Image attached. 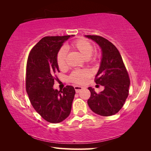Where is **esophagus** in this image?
<instances>
[{
    "instance_id": "esophagus-1",
    "label": "esophagus",
    "mask_w": 151,
    "mask_h": 151,
    "mask_svg": "<svg viewBox=\"0 0 151 151\" xmlns=\"http://www.w3.org/2000/svg\"><path fill=\"white\" fill-rule=\"evenodd\" d=\"M75 91L76 93H78L80 92L82 89H83V87L82 86H75Z\"/></svg>"
}]
</instances>
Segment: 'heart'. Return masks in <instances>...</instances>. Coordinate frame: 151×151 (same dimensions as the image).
I'll list each match as a JSON object with an SVG mask.
<instances>
[{"mask_svg": "<svg viewBox=\"0 0 151 151\" xmlns=\"http://www.w3.org/2000/svg\"><path fill=\"white\" fill-rule=\"evenodd\" d=\"M70 48L77 50L85 59H88L91 57L93 52V47L91 43L85 39L77 40L71 44L70 47L66 46L65 48H62L58 52L57 64L60 69H63L66 66V51ZM91 60V58H89ZM91 75L90 71L87 70H76L70 75V80L77 84H84L88 81Z\"/></svg>", "mask_w": 151, "mask_h": 151, "instance_id": "heart-1", "label": "heart"}]
</instances>
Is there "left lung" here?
<instances>
[{
    "mask_svg": "<svg viewBox=\"0 0 151 151\" xmlns=\"http://www.w3.org/2000/svg\"><path fill=\"white\" fill-rule=\"evenodd\" d=\"M99 46L102 51L100 66L95 83L104 89L97 94L88 87L91 95L87 101L90 109L101 116L117 113L124 105L129 95L130 79L119 51L112 43L100 36L85 35Z\"/></svg>",
    "mask_w": 151,
    "mask_h": 151,
    "instance_id": "left-lung-1",
    "label": "left lung"
}]
</instances>
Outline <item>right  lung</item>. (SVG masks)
<instances>
[{
  "label": "right lung",
  "instance_id": "obj_1",
  "mask_svg": "<svg viewBox=\"0 0 151 151\" xmlns=\"http://www.w3.org/2000/svg\"><path fill=\"white\" fill-rule=\"evenodd\" d=\"M74 35L45 37L32 48L27 60L26 90L35 111L46 121L58 123L69 116L75 90L66 86L53 88L54 75L59 72L57 55L63 43Z\"/></svg>",
  "mask_w": 151,
  "mask_h": 151
}]
</instances>
